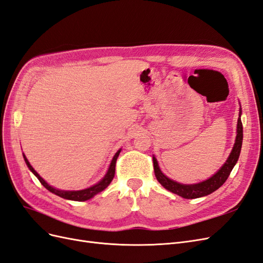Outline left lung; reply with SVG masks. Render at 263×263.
<instances>
[{"label": "left lung", "instance_id": "1", "mask_svg": "<svg viewBox=\"0 0 263 263\" xmlns=\"http://www.w3.org/2000/svg\"><path fill=\"white\" fill-rule=\"evenodd\" d=\"M242 145V123H241V106L239 108V117H238L237 122V135L235 139L234 147L230 151V155L227 158L226 162L220 166V169L213 174L211 178L208 180H204L202 182L194 183V184H182L177 181H173L170 178L162 173V171L159 168V164L156 157H153L154 160V169H155V176L158 182L165 189L170 191V192L177 194L183 198H197L206 196L213 192H215L217 189H219L224 184L227 178L229 177L230 172L234 169L235 164L238 161V158L240 156V150Z\"/></svg>", "mask_w": 263, "mask_h": 263}]
</instances>
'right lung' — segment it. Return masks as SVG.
Instances as JSON below:
<instances>
[{"label":"right lung","mask_w":263,"mask_h":263,"mask_svg":"<svg viewBox=\"0 0 263 263\" xmlns=\"http://www.w3.org/2000/svg\"><path fill=\"white\" fill-rule=\"evenodd\" d=\"M121 150H122V149L117 150V153L114 155V157H113V159H112V161H110V163H109V166H108V169H107V171H106V173H105V176L103 177V178L97 183V184H94V185H92V186H90V187H86V189H84V190H79V191H63V190H58V189H55V187L49 185L48 183H47V182L35 171V169L33 168V166L30 165L29 161L27 160L26 156L23 154V157H24V160H25V163H26L27 166H28V169L34 173V176L39 180V182H41L42 184H43L47 190L49 191V192H51V193H53V194H55V195H58V196H60V197H62V198H66V200L82 202V201L90 200V198H92L93 196L99 194L100 192H102V191H104V190L110 184V182H112V180H113V178H114V176H115L116 160H117V158H118V156H119V153H121Z\"/></svg>","instance_id":"right-lung-1"}]
</instances>
